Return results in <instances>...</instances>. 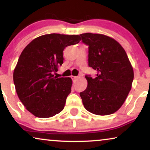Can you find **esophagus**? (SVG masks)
Segmentation results:
<instances>
[{"label": "esophagus", "mask_w": 150, "mask_h": 150, "mask_svg": "<svg viewBox=\"0 0 150 150\" xmlns=\"http://www.w3.org/2000/svg\"><path fill=\"white\" fill-rule=\"evenodd\" d=\"M71 79H72L73 80H76V79H78V77H77V76H71Z\"/></svg>", "instance_id": "obj_1"}]
</instances>
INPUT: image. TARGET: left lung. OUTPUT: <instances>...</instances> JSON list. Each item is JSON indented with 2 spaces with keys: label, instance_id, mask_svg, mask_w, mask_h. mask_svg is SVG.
<instances>
[{
  "label": "left lung",
  "instance_id": "obj_1",
  "mask_svg": "<svg viewBox=\"0 0 150 150\" xmlns=\"http://www.w3.org/2000/svg\"><path fill=\"white\" fill-rule=\"evenodd\" d=\"M89 48L88 65L95 77L86 75L87 87L80 93L88 111L98 115L116 112L126 100L132 87L134 72L126 51L119 43L102 34L80 35Z\"/></svg>",
  "mask_w": 150,
  "mask_h": 150
}]
</instances>
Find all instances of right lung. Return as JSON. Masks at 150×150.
I'll return each mask as SVG.
<instances>
[{
  "label": "right lung",
  "instance_id": "1",
  "mask_svg": "<svg viewBox=\"0 0 150 150\" xmlns=\"http://www.w3.org/2000/svg\"><path fill=\"white\" fill-rule=\"evenodd\" d=\"M80 41L78 35H44L22 52L13 71V83L20 101L35 117H50L64 108L72 81L54 74L63 63V50Z\"/></svg>",
  "mask_w": 150,
  "mask_h": 150
}]
</instances>
